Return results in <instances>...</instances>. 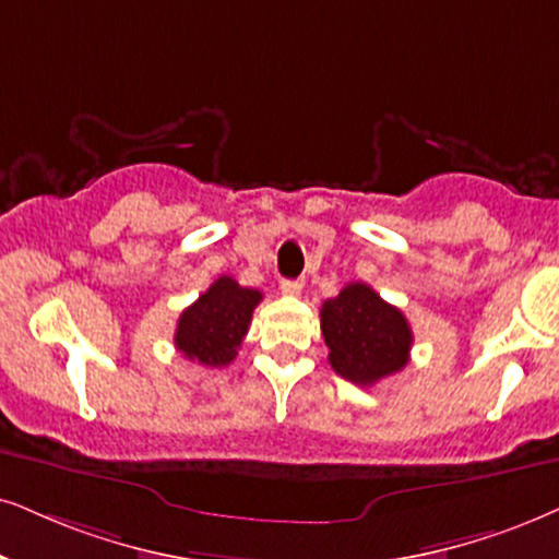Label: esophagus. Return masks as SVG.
<instances>
[{
  "label": "esophagus",
  "instance_id": "34e87169",
  "mask_svg": "<svg viewBox=\"0 0 559 559\" xmlns=\"http://www.w3.org/2000/svg\"><path fill=\"white\" fill-rule=\"evenodd\" d=\"M301 281H292V278H286V281H281V294H286V296H299L301 294Z\"/></svg>",
  "mask_w": 559,
  "mask_h": 559
}]
</instances>
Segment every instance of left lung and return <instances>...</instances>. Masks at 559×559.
<instances>
[{
	"instance_id": "obj_1",
	"label": "left lung",
	"mask_w": 559,
	"mask_h": 559,
	"mask_svg": "<svg viewBox=\"0 0 559 559\" xmlns=\"http://www.w3.org/2000/svg\"><path fill=\"white\" fill-rule=\"evenodd\" d=\"M320 322L330 348V366L353 384H377L409 361V322L371 286H345L335 299L322 304Z\"/></svg>"
}]
</instances>
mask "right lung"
Here are the masks:
<instances>
[{
  "label": "right lung",
  "instance_id": "obj_1",
  "mask_svg": "<svg viewBox=\"0 0 559 559\" xmlns=\"http://www.w3.org/2000/svg\"><path fill=\"white\" fill-rule=\"evenodd\" d=\"M263 299L258 288L239 286L222 275L180 314L175 348L201 366H229L242 345L252 312Z\"/></svg>",
  "mask_w": 559,
  "mask_h": 559
}]
</instances>
